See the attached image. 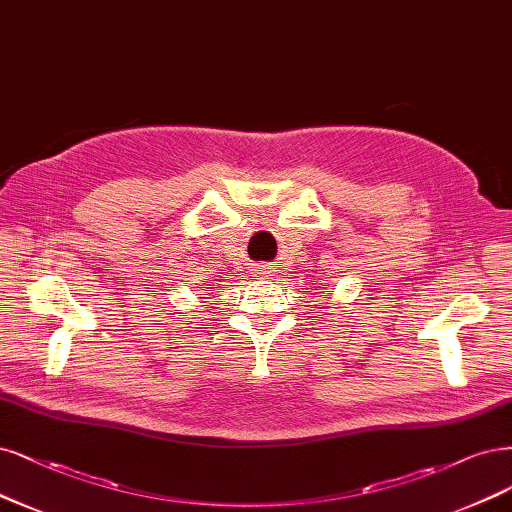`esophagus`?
Returning <instances> with one entry per match:
<instances>
[{
  "label": "esophagus",
  "mask_w": 512,
  "mask_h": 512,
  "mask_svg": "<svg viewBox=\"0 0 512 512\" xmlns=\"http://www.w3.org/2000/svg\"><path fill=\"white\" fill-rule=\"evenodd\" d=\"M254 271H256V277H271V269L267 264H260V267H256Z\"/></svg>",
  "instance_id": "esophagus-1"
}]
</instances>
